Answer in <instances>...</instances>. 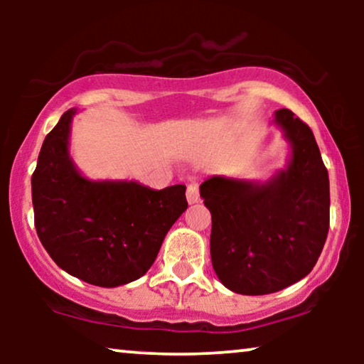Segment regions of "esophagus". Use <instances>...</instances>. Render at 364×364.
Returning a JSON list of instances; mask_svg holds the SVG:
<instances>
[{
	"instance_id": "1",
	"label": "esophagus",
	"mask_w": 364,
	"mask_h": 364,
	"mask_svg": "<svg viewBox=\"0 0 364 364\" xmlns=\"http://www.w3.org/2000/svg\"><path fill=\"white\" fill-rule=\"evenodd\" d=\"M187 202L191 203V205H193V203H198L200 202V193H198V186L197 183H191V186L187 187Z\"/></svg>"
}]
</instances>
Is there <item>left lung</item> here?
<instances>
[{"label": "left lung", "mask_w": 364, "mask_h": 364, "mask_svg": "<svg viewBox=\"0 0 364 364\" xmlns=\"http://www.w3.org/2000/svg\"><path fill=\"white\" fill-rule=\"evenodd\" d=\"M290 146L265 181L212 176L200 197L212 213L210 257L218 280L240 295H267L313 270L330 227V181L311 129L288 109L273 114Z\"/></svg>", "instance_id": "left-lung-1"}]
</instances>
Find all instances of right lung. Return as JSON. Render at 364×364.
<instances>
[{
	"label": "right lung",
	"mask_w": 364,
	"mask_h": 364,
	"mask_svg": "<svg viewBox=\"0 0 364 364\" xmlns=\"http://www.w3.org/2000/svg\"><path fill=\"white\" fill-rule=\"evenodd\" d=\"M69 109L44 139L31 177L34 225L59 268L96 287L141 278L187 210L186 186L156 191L137 181H94L69 151Z\"/></svg>",
	"instance_id": "add662e5"
}]
</instances>
